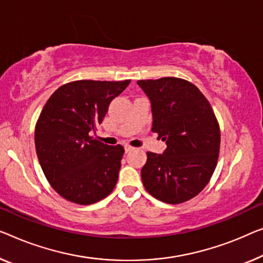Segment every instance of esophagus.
Masks as SVG:
<instances>
[{
	"label": "esophagus",
	"mask_w": 263,
	"mask_h": 263,
	"mask_svg": "<svg viewBox=\"0 0 263 263\" xmlns=\"http://www.w3.org/2000/svg\"><path fill=\"white\" fill-rule=\"evenodd\" d=\"M133 150V147L130 146V145H125V152H130Z\"/></svg>",
	"instance_id": "obj_1"
}]
</instances>
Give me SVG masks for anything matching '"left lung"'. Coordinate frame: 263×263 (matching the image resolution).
Segmentation results:
<instances>
[{
  "label": "left lung",
  "mask_w": 263,
  "mask_h": 263,
  "mask_svg": "<svg viewBox=\"0 0 263 263\" xmlns=\"http://www.w3.org/2000/svg\"><path fill=\"white\" fill-rule=\"evenodd\" d=\"M137 84L151 101L152 132L166 143L162 155L146 154L145 189L169 204L189 201L204 189L217 165L221 132L211 105L194 84L179 78Z\"/></svg>",
  "instance_id": "1"
}]
</instances>
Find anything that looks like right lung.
Instances as JSON below:
<instances>
[{"label":"right lung","mask_w":263,"mask_h":263,"mask_svg":"<svg viewBox=\"0 0 263 263\" xmlns=\"http://www.w3.org/2000/svg\"><path fill=\"white\" fill-rule=\"evenodd\" d=\"M130 81L68 82L42 108L35 126L36 155L47 181L67 201L93 204L115 189L124 147L109 146L91 135Z\"/></svg>","instance_id":"1"}]
</instances>
